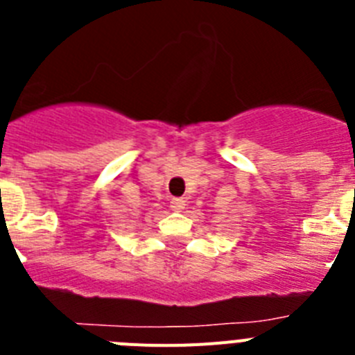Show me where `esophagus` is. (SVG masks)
<instances>
[{
    "mask_svg": "<svg viewBox=\"0 0 355 355\" xmlns=\"http://www.w3.org/2000/svg\"><path fill=\"white\" fill-rule=\"evenodd\" d=\"M184 206H187V200H184L183 197H174V199L171 200V208L174 209V211H181V209H184Z\"/></svg>",
    "mask_w": 355,
    "mask_h": 355,
    "instance_id": "obj_1",
    "label": "esophagus"
}]
</instances>
